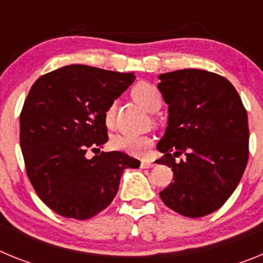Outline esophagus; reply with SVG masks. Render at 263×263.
Instances as JSON below:
<instances>
[{
    "label": "esophagus",
    "mask_w": 263,
    "mask_h": 263,
    "mask_svg": "<svg viewBox=\"0 0 263 263\" xmlns=\"http://www.w3.org/2000/svg\"><path fill=\"white\" fill-rule=\"evenodd\" d=\"M153 166H154V162H152V160H142L141 162V167L142 168H150Z\"/></svg>",
    "instance_id": "34e87169"
}]
</instances>
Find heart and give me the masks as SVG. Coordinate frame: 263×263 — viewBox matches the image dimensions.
I'll use <instances>...</instances> for the list:
<instances>
[{"label": "heart", "instance_id": "1", "mask_svg": "<svg viewBox=\"0 0 263 263\" xmlns=\"http://www.w3.org/2000/svg\"><path fill=\"white\" fill-rule=\"evenodd\" d=\"M132 95L137 103L146 110L152 111L155 106H160L159 90L147 81H141L134 85V88L132 89ZM113 116H115V108L111 105L105 111V124L108 126L113 124ZM152 137L138 133H120L111 138V146L116 150L127 153L130 155H138V157L145 154L146 150L152 146Z\"/></svg>", "mask_w": 263, "mask_h": 263}]
</instances>
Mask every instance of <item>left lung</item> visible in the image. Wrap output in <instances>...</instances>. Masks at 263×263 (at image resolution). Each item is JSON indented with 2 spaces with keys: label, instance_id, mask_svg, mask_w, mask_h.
Segmentation results:
<instances>
[{
  "label": "left lung",
  "instance_id": "obj_1",
  "mask_svg": "<svg viewBox=\"0 0 263 263\" xmlns=\"http://www.w3.org/2000/svg\"><path fill=\"white\" fill-rule=\"evenodd\" d=\"M168 121L157 160L174 173L159 196L185 217L217 211L240 183L249 157L248 115L225 78L203 69H178L158 76ZM185 159L176 162L179 155Z\"/></svg>",
  "mask_w": 263,
  "mask_h": 263
}]
</instances>
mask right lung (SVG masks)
<instances>
[{"instance_id": "add662e5", "label": "right lung", "mask_w": 263, "mask_h": 263, "mask_svg": "<svg viewBox=\"0 0 263 263\" xmlns=\"http://www.w3.org/2000/svg\"><path fill=\"white\" fill-rule=\"evenodd\" d=\"M121 73L72 64L34 83L20 117L26 173L41 200L58 215L87 220L105 210L126 168L139 160L121 152L87 157L108 142L105 111L133 84Z\"/></svg>"}]
</instances>
